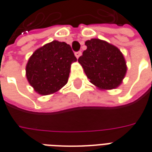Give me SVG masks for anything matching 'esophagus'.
<instances>
[{"mask_svg": "<svg viewBox=\"0 0 152 152\" xmlns=\"http://www.w3.org/2000/svg\"><path fill=\"white\" fill-rule=\"evenodd\" d=\"M75 55L78 58L80 55H81V51H77V52H75Z\"/></svg>", "mask_w": 152, "mask_h": 152, "instance_id": "34e87169", "label": "esophagus"}]
</instances>
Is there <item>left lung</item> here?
Listing matches in <instances>:
<instances>
[{
    "label": "left lung",
    "instance_id": "left-lung-1",
    "mask_svg": "<svg viewBox=\"0 0 152 152\" xmlns=\"http://www.w3.org/2000/svg\"><path fill=\"white\" fill-rule=\"evenodd\" d=\"M87 46L78 58L90 82L102 89L116 88L126 73L123 54L114 45L99 39L86 41Z\"/></svg>",
    "mask_w": 152,
    "mask_h": 152
}]
</instances>
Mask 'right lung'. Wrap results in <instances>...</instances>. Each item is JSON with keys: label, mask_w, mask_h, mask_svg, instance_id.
Wrapping results in <instances>:
<instances>
[{"label": "right lung", "mask_w": 152, "mask_h": 152, "mask_svg": "<svg viewBox=\"0 0 152 152\" xmlns=\"http://www.w3.org/2000/svg\"><path fill=\"white\" fill-rule=\"evenodd\" d=\"M76 61L69 45L53 40L30 57L26 66L28 82L40 94H53L67 83L71 65Z\"/></svg>", "instance_id": "1"}]
</instances>
